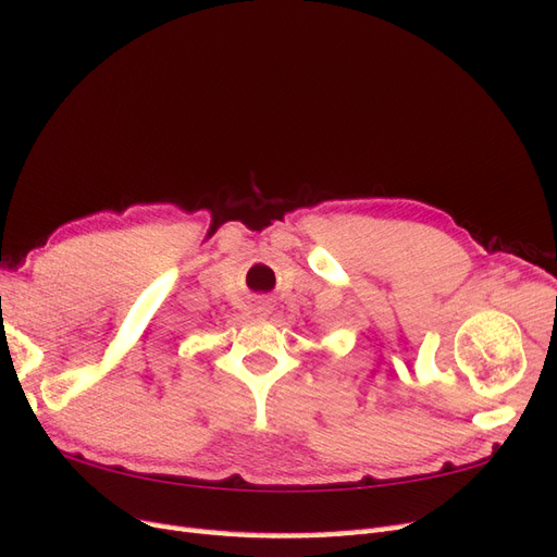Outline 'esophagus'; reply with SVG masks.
<instances>
[{"label": "esophagus", "instance_id": "obj_1", "mask_svg": "<svg viewBox=\"0 0 557 557\" xmlns=\"http://www.w3.org/2000/svg\"><path fill=\"white\" fill-rule=\"evenodd\" d=\"M256 311H258L260 315H267L269 311H272V301H269V299H260V301H258V307H256Z\"/></svg>", "mask_w": 557, "mask_h": 557}]
</instances>
